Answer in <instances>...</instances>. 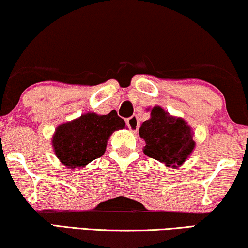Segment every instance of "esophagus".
I'll use <instances>...</instances> for the list:
<instances>
[{
    "label": "esophagus",
    "mask_w": 248,
    "mask_h": 248,
    "mask_svg": "<svg viewBox=\"0 0 248 248\" xmlns=\"http://www.w3.org/2000/svg\"><path fill=\"white\" fill-rule=\"evenodd\" d=\"M127 126L131 131H133V133H136V131L139 130V127H140L139 118H137L136 115H133V117L127 119Z\"/></svg>",
    "instance_id": "obj_1"
}]
</instances>
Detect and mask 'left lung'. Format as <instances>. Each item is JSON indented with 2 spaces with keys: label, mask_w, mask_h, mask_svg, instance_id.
<instances>
[{
  "label": "left lung",
  "mask_w": 248,
  "mask_h": 248,
  "mask_svg": "<svg viewBox=\"0 0 248 248\" xmlns=\"http://www.w3.org/2000/svg\"><path fill=\"white\" fill-rule=\"evenodd\" d=\"M140 136L146 143L144 153L168 167L183 164L194 147L192 131L186 122L169 115L160 106L151 109V118L142 124Z\"/></svg>",
  "instance_id": "8db88e82"
}]
</instances>
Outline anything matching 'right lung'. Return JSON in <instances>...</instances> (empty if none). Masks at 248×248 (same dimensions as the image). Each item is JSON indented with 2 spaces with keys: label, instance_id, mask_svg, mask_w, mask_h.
<instances>
[{
  "label": "right lung",
  "instance_id": "obj_1",
  "mask_svg": "<svg viewBox=\"0 0 248 248\" xmlns=\"http://www.w3.org/2000/svg\"><path fill=\"white\" fill-rule=\"evenodd\" d=\"M124 127L126 122L115 111L106 115L87 113L59 126L52 146L62 165L68 168L83 167L104 155L111 134Z\"/></svg>",
  "mask_w": 248,
  "mask_h": 248
}]
</instances>
